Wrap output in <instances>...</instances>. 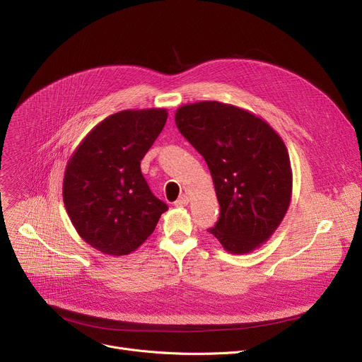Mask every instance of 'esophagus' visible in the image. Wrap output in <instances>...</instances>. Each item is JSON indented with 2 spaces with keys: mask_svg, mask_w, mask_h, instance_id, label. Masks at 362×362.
Masks as SVG:
<instances>
[{
  "mask_svg": "<svg viewBox=\"0 0 362 362\" xmlns=\"http://www.w3.org/2000/svg\"><path fill=\"white\" fill-rule=\"evenodd\" d=\"M187 204H189V197H187V195H182V197L175 202L176 206H186Z\"/></svg>",
  "mask_w": 362,
  "mask_h": 362,
  "instance_id": "1",
  "label": "esophagus"
}]
</instances>
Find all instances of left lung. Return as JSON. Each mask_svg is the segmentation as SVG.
Returning <instances> with one entry per match:
<instances>
[{
	"instance_id": "obj_1",
	"label": "left lung",
	"mask_w": 362,
	"mask_h": 362,
	"mask_svg": "<svg viewBox=\"0 0 362 362\" xmlns=\"http://www.w3.org/2000/svg\"><path fill=\"white\" fill-rule=\"evenodd\" d=\"M175 120L214 182L220 217L208 232L230 254L259 248L292 198L291 160L279 133L251 111L218 101L182 105Z\"/></svg>"
}]
</instances>
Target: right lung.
<instances>
[{
	"label": "right lung",
	"instance_id": "1",
	"mask_svg": "<svg viewBox=\"0 0 362 362\" xmlns=\"http://www.w3.org/2000/svg\"><path fill=\"white\" fill-rule=\"evenodd\" d=\"M167 116L165 108L111 114L70 157L63 201L76 232L92 248L114 257L136 251L168 210L141 171V160Z\"/></svg>",
	"mask_w": 362,
	"mask_h": 362
}]
</instances>
